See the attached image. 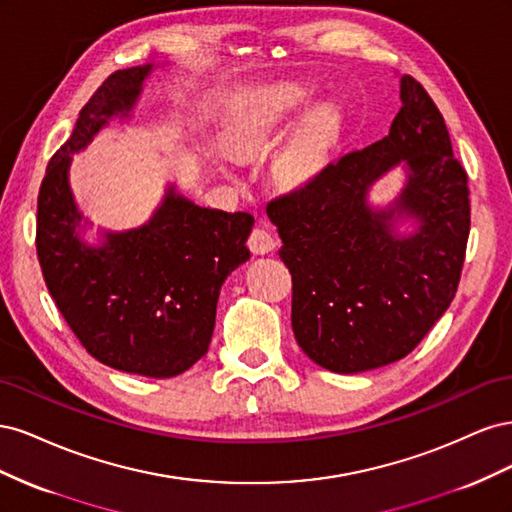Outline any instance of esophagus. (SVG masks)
Segmentation results:
<instances>
[{"label": "esophagus", "instance_id": "obj_1", "mask_svg": "<svg viewBox=\"0 0 512 512\" xmlns=\"http://www.w3.org/2000/svg\"><path fill=\"white\" fill-rule=\"evenodd\" d=\"M275 245L277 243H275L273 235L265 228H254L250 239H247V247H250L254 254H269L275 250Z\"/></svg>", "mask_w": 512, "mask_h": 512}]
</instances>
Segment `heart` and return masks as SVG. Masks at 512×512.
Segmentation results:
<instances>
[{"instance_id": "b5f03b06", "label": "heart", "mask_w": 512, "mask_h": 512, "mask_svg": "<svg viewBox=\"0 0 512 512\" xmlns=\"http://www.w3.org/2000/svg\"><path fill=\"white\" fill-rule=\"evenodd\" d=\"M305 102V91L299 87H286L280 94V102L271 111H258L235 123L226 134V143L232 151L247 153L267 147L288 111ZM342 126V111L337 104H318L307 115L303 126L294 132L290 141L280 149L273 160V177L286 188H303L312 183L322 168L327 166L335 138Z\"/></svg>"}]
</instances>
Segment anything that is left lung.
Masks as SVG:
<instances>
[{
    "label": "left lung",
    "mask_w": 512,
    "mask_h": 512,
    "mask_svg": "<svg viewBox=\"0 0 512 512\" xmlns=\"http://www.w3.org/2000/svg\"><path fill=\"white\" fill-rule=\"evenodd\" d=\"M382 141L331 162L305 188L271 200L292 275V331L316 365L359 374L410 354L451 305L470 235L468 175L444 117L412 76ZM391 204L368 190L393 167ZM410 221L413 230L398 226Z\"/></svg>",
    "instance_id": "8db88e82"
}]
</instances>
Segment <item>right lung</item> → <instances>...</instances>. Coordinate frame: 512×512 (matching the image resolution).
<instances>
[{
  "instance_id": "add662e5",
  "label": "right lung",
  "mask_w": 512,
  "mask_h": 512,
  "mask_svg": "<svg viewBox=\"0 0 512 512\" xmlns=\"http://www.w3.org/2000/svg\"><path fill=\"white\" fill-rule=\"evenodd\" d=\"M153 64L117 70L83 106L68 141L46 166L38 194L36 250L46 288L85 350L147 378H173L203 359L226 277L250 260V213L192 203L168 185L149 222L130 230L91 226L74 203L70 164L94 136L128 119Z\"/></svg>"
}]
</instances>
